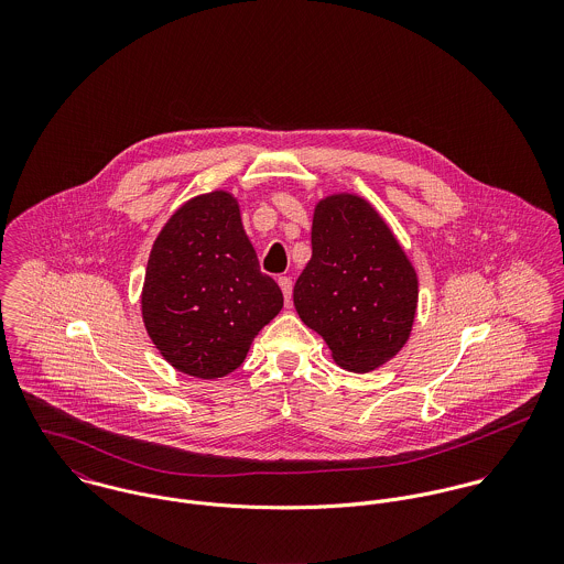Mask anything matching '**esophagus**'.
I'll return each mask as SVG.
<instances>
[{"label":"esophagus","instance_id":"obj_1","mask_svg":"<svg viewBox=\"0 0 564 564\" xmlns=\"http://www.w3.org/2000/svg\"><path fill=\"white\" fill-rule=\"evenodd\" d=\"M278 284H280L282 293H284V300H286V304H289V302H291V295H293V280L286 278V275H282V278H278Z\"/></svg>","mask_w":564,"mask_h":564}]
</instances>
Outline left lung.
<instances>
[{
  "label": "left lung",
  "mask_w": 564,
  "mask_h": 564,
  "mask_svg": "<svg viewBox=\"0 0 564 564\" xmlns=\"http://www.w3.org/2000/svg\"><path fill=\"white\" fill-rule=\"evenodd\" d=\"M313 258L293 304L332 360L354 373L380 369L410 338L419 280L398 237L371 202L332 193L315 204Z\"/></svg>",
  "instance_id": "1"
}]
</instances>
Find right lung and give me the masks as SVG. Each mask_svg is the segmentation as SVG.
<instances>
[{"label": "right lung", "mask_w": 564, "mask_h": 564, "mask_svg": "<svg viewBox=\"0 0 564 564\" xmlns=\"http://www.w3.org/2000/svg\"><path fill=\"white\" fill-rule=\"evenodd\" d=\"M284 306L245 235L235 193L186 199L152 245L141 317L177 371L215 380L239 369L258 332Z\"/></svg>", "instance_id": "right-lung-1"}]
</instances>
